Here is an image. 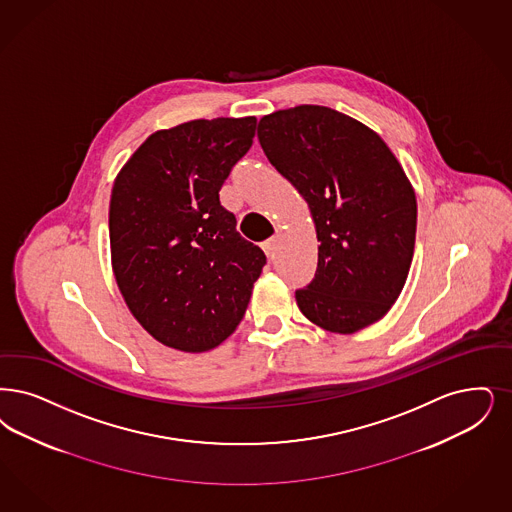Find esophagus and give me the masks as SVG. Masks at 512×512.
Here are the masks:
<instances>
[{"instance_id": "esophagus-1", "label": "esophagus", "mask_w": 512, "mask_h": 512, "mask_svg": "<svg viewBox=\"0 0 512 512\" xmlns=\"http://www.w3.org/2000/svg\"><path fill=\"white\" fill-rule=\"evenodd\" d=\"M276 246H278V238H276V236H272V238H268V240L263 242V249H265V253L268 257H274Z\"/></svg>"}]
</instances>
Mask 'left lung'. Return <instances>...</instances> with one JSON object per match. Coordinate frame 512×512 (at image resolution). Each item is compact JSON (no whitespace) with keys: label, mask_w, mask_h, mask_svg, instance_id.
<instances>
[{"label":"left lung","mask_w":512,"mask_h":512,"mask_svg":"<svg viewBox=\"0 0 512 512\" xmlns=\"http://www.w3.org/2000/svg\"><path fill=\"white\" fill-rule=\"evenodd\" d=\"M259 143L307 200L318 268L295 291L310 322L354 333L381 320L408 278L417 202L385 141L328 106L303 104L259 122Z\"/></svg>","instance_id":"1"}]
</instances>
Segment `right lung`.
Returning a JSON list of instances; mask_svg holds the SVG:
<instances>
[{"instance_id":"right-lung-1","label":"right lung","mask_w":512,"mask_h":512,"mask_svg":"<svg viewBox=\"0 0 512 512\" xmlns=\"http://www.w3.org/2000/svg\"><path fill=\"white\" fill-rule=\"evenodd\" d=\"M255 129L249 116L158 131L114 183L108 226L116 282L133 316L165 347L215 348L246 314L266 257L240 236L219 192Z\"/></svg>"}]
</instances>
